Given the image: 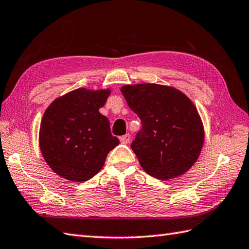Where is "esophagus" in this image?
<instances>
[{
	"label": "esophagus",
	"instance_id": "obj_1",
	"mask_svg": "<svg viewBox=\"0 0 249 249\" xmlns=\"http://www.w3.org/2000/svg\"><path fill=\"white\" fill-rule=\"evenodd\" d=\"M120 141L122 142V143L127 144L128 142L130 141V135H129V134H126V135H124V136L120 137Z\"/></svg>",
	"mask_w": 249,
	"mask_h": 249
}]
</instances>
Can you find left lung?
I'll list each match as a JSON object with an SVG mask.
<instances>
[{
    "label": "left lung",
    "mask_w": 249,
    "mask_h": 249,
    "mask_svg": "<svg viewBox=\"0 0 249 249\" xmlns=\"http://www.w3.org/2000/svg\"><path fill=\"white\" fill-rule=\"evenodd\" d=\"M142 128L131 143L141 167L151 177L182 176L198 160L204 131L200 115L186 95L155 83L122 87Z\"/></svg>",
    "instance_id": "obj_1"
}]
</instances>
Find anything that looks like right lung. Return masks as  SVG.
Returning a JSON list of instances; mask_svg holds the SVG:
<instances>
[{
  "instance_id": "add662e5",
  "label": "right lung",
  "mask_w": 249,
  "mask_h": 249,
  "mask_svg": "<svg viewBox=\"0 0 249 249\" xmlns=\"http://www.w3.org/2000/svg\"><path fill=\"white\" fill-rule=\"evenodd\" d=\"M110 89H77L56 98L45 111L39 146L48 166L71 182H86L104 167L120 143L109 120L99 112Z\"/></svg>"
}]
</instances>
